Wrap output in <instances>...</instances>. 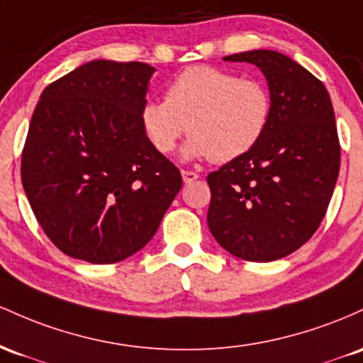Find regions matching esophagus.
<instances>
[{"label": "esophagus", "mask_w": 363, "mask_h": 363, "mask_svg": "<svg viewBox=\"0 0 363 363\" xmlns=\"http://www.w3.org/2000/svg\"><path fill=\"white\" fill-rule=\"evenodd\" d=\"M182 178L185 183H192L195 180H199V174L195 173V171H190V169H182Z\"/></svg>", "instance_id": "34e87169"}]
</instances>
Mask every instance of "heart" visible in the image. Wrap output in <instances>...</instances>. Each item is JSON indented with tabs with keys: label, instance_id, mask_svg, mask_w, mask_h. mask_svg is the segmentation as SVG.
<instances>
[{
	"label": "heart",
	"instance_id": "b5f03b06",
	"mask_svg": "<svg viewBox=\"0 0 363 363\" xmlns=\"http://www.w3.org/2000/svg\"><path fill=\"white\" fill-rule=\"evenodd\" d=\"M272 116V97L264 82L221 68L190 67L171 80L164 101H147L140 125L154 149L173 152L189 130L185 157L230 162L250 152Z\"/></svg>",
	"mask_w": 363,
	"mask_h": 363
}]
</instances>
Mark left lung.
Segmentation results:
<instances>
[{
	"label": "left lung",
	"instance_id": "left-lung-1",
	"mask_svg": "<svg viewBox=\"0 0 363 363\" xmlns=\"http://www.w3.org/2000/svg\"><path fill=\"white\" fill-rule=\"evenodd\" d=\"M223 60L260 68L272 116L250 152L207 174V225L235 257L271 262L298 250L324 219L340 173L335 109L324 84L278 51Z\"/></svg>",
	"mask_w": 363,
	"mask_h": 363
}]
</instances>
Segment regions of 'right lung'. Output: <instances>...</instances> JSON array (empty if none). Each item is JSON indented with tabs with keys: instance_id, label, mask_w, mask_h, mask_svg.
<instances>
[{
	"instance_id": "obj_1",
	"label": "right lung",
	"mask_w": 363,
	"mask_h": 363,
	"mask_svg": "<svg viewBox=\"0 0 363 363\" xmlns=\"http://www.w3.org/2000/svg\"><path fill=\"white\" fill-rule=\"evenodd\" d=\"M152 73L140 61L94 60L40 94L22 185L44 233L73 259L115 264L133 255L180 192V171L140 125Z\"/></svg>"
}]
</instances>
